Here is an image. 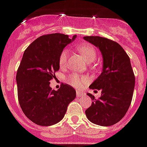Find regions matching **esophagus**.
Instances as JSON below:
<instances>
[{"label": "esophagus", "instance_id": "esophagus-1", "mask_svg": "<svg viewBox=\"0 0 147 147\" xmlns=\"http://www.w3.org/2000/svg\"><path fill=\"white\" fill-rule=\"evenodd\" d=\"M83 95H85V93L84 92L81 91H76V96H78V97L83 96Z\"/></svg>", "mask_w": 147, "mask_h": 147}]
</instances>
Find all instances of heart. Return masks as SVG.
Returning <instances> with one entry per match:
<instances>
[{
  "label": "heart",
  "mask_w": 147,
  "mask_h": 147,
  "mask_svg": "<svg viewBox=\"0 0 147 147\" xmlns=\"http://www.w3.org/2000/svg\"><path fill=\"white\" fill-rule=\"evenodd\" d=\"M79 52L82 55L84 59H86L88 63H91L94 61L96 58V51L94 47L88 44H82L80 45L78 47ZM68 50L64 49L61 51L59 56V65L61 67H64L67 63V57H68ZM67 82L70 85L75 88H81L84 84L88 82L87 77L80 76L76 74H73L67 79Z\"/></svg>",
  "instance_id": "obj_1"
}]
</instances>
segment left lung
<instances>
[{"label": "left lung", "mask_w": 147, "mask_h": 147, "mask_svg": "<svg viewBox=\"0 0 147 147\" xmlns=\"http://www.w3.org/2000/svg\"><path fill=\"white\" fill-rule=\"evenodd\" d=\"M83 38L98 47L102 56L103 66L101 74L89 88L101 91L87 109V118L93 123L102 126H112L125 116L133 96L135 77L130 59L116 41L100 36H85Z\"/></svg>", "instance_id": "8db88e82"}]
</instances>
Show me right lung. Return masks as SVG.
I'll return each instance as SVG.
<instances>
[{
    "mask_svg": "<svg viewBox=\"0 0 147 147\" xmlns=\"http://www.w3.org/2000/svg\"><path fill=\"white\" fill-rule=\"evenodd\" d=\"M76 36L69 38L61 33L40 36L24 53L18 69V98L29 120L37 125L52 126L62 120L69 103L76 97V91L67 84L52 90L50 81L59 70V56Z\"/></svg>",
    "mask_w": 147,
    "mask_h": 147,
    "instance_id": "obj_1",
    "label": "right lung"
}]
</instances>
